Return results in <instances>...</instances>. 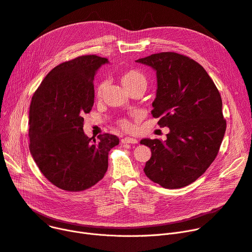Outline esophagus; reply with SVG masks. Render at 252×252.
Returning a JSON list of instances; mask_svg holds the SVG:
<instances>
[{"instance_id": "esophagus-1", "label": "esophagus", "mask_w": 252, "mask_h": 252, "mask_svg": "<svg viewBox=\"0 0 252 252\" xmlns=\"http://www.w3.org/2000/svg\"><path fill=\"white\" fill-rule=\"evenodd\" d=\"M122 143H123V144H136V143H138V140H136V139H134V138H128V137H126V138L122 139Z\"/></svg>"}]
</instances>
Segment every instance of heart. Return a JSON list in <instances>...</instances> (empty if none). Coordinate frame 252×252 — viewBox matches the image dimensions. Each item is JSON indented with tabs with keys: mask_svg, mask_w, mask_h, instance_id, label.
Segmentation results:
<instances>
[{
	"mask_svg": "<svg viewBox=\"0 0 252 252\" xmlns=\"http://www.w3.org/2000/svg\"><path fill=\"white\" fill-rule=\"evenodd\" d=\"M121 82L127 92H131L134 90H141L142 92H144L146 90L148 85L146 76H145L143 72L137 69H127L123 71L121 74ZM106 87H107V81L104 79V81L100 82L96 89L97 98L102 97ZM118 126L125 130L131 129V125L128 121H126V119H121V121L118 122Z\"/></svg>",
	"mask_w": 252,
	"mask_h": 252,
	"instance_id": "b5f03b06",
	"label": "heart"
}]
</instances>
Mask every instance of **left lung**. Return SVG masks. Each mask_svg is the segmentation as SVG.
Listing matches in <instances>:
<instances>
[{"label":"left lung","instance_id":"1","mask_svg":"<svg viewBox=\"0 0 252 252\" xmlns=\"http://www.w3.org/2000/svg\"><path fill=\"white\" fill-rule=\"evenodd\" d=\"M137 62L156 70L152 115L170 130L165 141H141L151 149L144 173L166 189L188 186L214 162L226 131L220 92L206 70L188 56L161 52Z\"/></svg>","mask_w":252,"mask_h":252}]
</instances>
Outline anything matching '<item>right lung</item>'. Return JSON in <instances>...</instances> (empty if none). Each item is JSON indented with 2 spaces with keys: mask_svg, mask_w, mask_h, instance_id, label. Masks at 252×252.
Returning a JSON list of instances; mask_svg holds the SVG:
<instances>
[{
  "mask_svg": "<svg viewBox=\"0 0 252 252\" xmlns=\"http://www.w3.org/2000/svg\"><path fill=\"white\" fill-rule=\"evenodd\" d=\"M108 59L84 55L63 62L43 79L30 107V151L45 178L68 192L87 190L108 168L116 136L84 133V115L94 105L96 70Z\"/></svg>",
  "mask_w": 252,
  "mask_h": 252,
  "instance_id": "right-lung-1",
  "label": "right lung"
}]
</instances>
